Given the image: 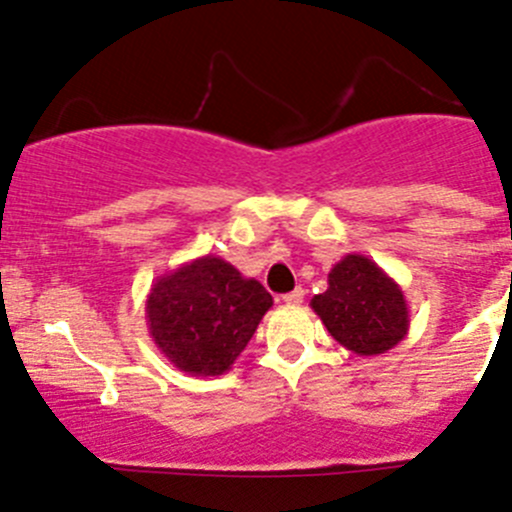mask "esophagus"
Masks as SVG:
<instances>
[{
    "mask_svg": "<svg viewBox=\"0 0 512 512\" xmlns=\"http://www.w3.org/2000/svg\"><path fill=\"white\" fill-rule=\"evenodd\" d=\"M302 297H305V290H302V287H295L292 292L282 295V302H285V305H300Z\"/></svg>",
    "mask_w": 512,
    "mask_h": 512,
    "instance_id": "1",
    "label": "esophagus"
}]
</instances>
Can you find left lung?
Masks as SVG:
<instances>
[{
  "label": "left lung",
  "instance_id": "1",
  "mask_svg": "<svg viewBox=\"0 0 512 512\" xmlns=\"http://www.w3.org/2000/svg\"><path fill=\"white\" fill-rule=\"evenodd\" d=\"M332 337L355 355H382L405 340L410 310L405 292L365 255H345L327 275V290L310 300Z\"/></svg>",
  "mask_w": 512,
  "mask_h": 512
}]
</instances>
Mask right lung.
I'll return each mask as SVG.
<instances>
[{
    "label": "right lung",
    "mask_w": 512,
    "mask_h": 512,
    "mask_svg": "<svg viewBox=\"0 0 512 512\" xmlns=\"http://www.w3.org/2000/svg\"><path fill=\"white\" fill-rule=\"evenodd\" d=\"M272 295L217 255L197 257L157 277L145 302L150 335L187 375L215 377L232 367Z\"/></svg>",
    "instance_id": "right-lung-1"
}]
</instances>
